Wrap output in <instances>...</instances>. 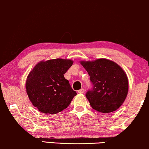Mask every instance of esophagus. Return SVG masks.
Listing matches in <instances>:
<instances>
[{
	"mask_svg": "<svg viewBox=\"0 0 149 149\" xmlns=\"http://www.w3.org/2000/svg\"><path fill=\"white\" fill-rule=\"evenodd\" d=\"M84 92H85V90L84 89L81 88L80 90H79V91H77V93H79V94H83V93H84Z\"/></svg>",
	"mask_w": 149,
	"mask_h": 149,
	"instance_id": "1",
	"label": "esophagus"
}]
</instances>
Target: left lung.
<instances>
[{
    "mask_svg": "<svg viewBox=\"0 0 149 149\" xmlns=\"http://www.w3.org/2000/svg\"><path fill=\"white\" fill-rule=\"evenodd\" d=\"M80 63L93 84V88L86 94L93 109L107 113L120 107L128 93V79L123 69L106 58Z\"/></svg>",
    "mask_w": 149,
    "mask_h": 149,
    "instance_id": "left-lung-1",
    "label": "left lung"
}]
</instances>
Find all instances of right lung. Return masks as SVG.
Instances as JSON below:
<instances>
[{"instance_id": "right-lung-1", "label": "right lung", "mask_w": 149, "mask_h": 149, "mask_svg": "<svg viewBox=\"0 0 149 149\" xmlns=\"http://www.w3.org/2000/svg\"><path fill=\"white\" fill-rule=\"evenodd\" d=\"M73 64L70 59H51L36 64L26 83L30 101L38 111L55 114L64 110L77 95L64 77Z\"/></svg>"}]
</instances>
